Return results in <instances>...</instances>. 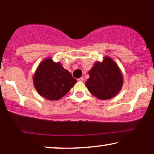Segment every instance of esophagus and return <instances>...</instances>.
I'll use <instances>...</instances> for the list:
<instances>
[{
	"mask_svg": "<svg viewBox=\"0 0 154 154\" xmlns=\"http://www.w3.org/2000/svg\"><path fill=\"white\" fill-rule=\"evenodd\" d=\"M83 81H84L83 77H81V78H80V79H78V81H79V82H83Z\"/></svg>",
	"mask_w": 154,
	"mask_h": 154,
	"instance_id": "esophagus-1",
	"label": "esophagus"
}]
</instances>
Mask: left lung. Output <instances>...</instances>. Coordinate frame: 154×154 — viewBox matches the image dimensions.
I'll return each instance as SVG.
<instances>
[{
  "label": "left lung",
  "mask_w": 154,
  "mask_h": 154,
  "mask_svg": "<svg viewBox=\"0 0 154 154\" xmlns=\"http://www.w3.org/2000/svg\"><path fill=\"white\" fill-rule=\"evenodd\" d=\"M88 73L90 78L85 86L92 95L100 100L114 97L123 87V73L116 63L108 56H105L102 62L94 63Z\"/></svg>",
  "instance_id": "left-lung-1"
}]
</instances>
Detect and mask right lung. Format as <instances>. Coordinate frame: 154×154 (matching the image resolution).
<instances>
[{
	"mask_svg": "<svg viewBox=\"0 0 154 154\" xmlns=\"http://www.w3.org/2000/svg\"><path fill=\"white\" fill-rule=\"evenodd\" d=\"M33 85L40 95L48 100H59L77 83L60 62L50 57L40 63L33 77Z\"/></svg>",
	"mask_w": 154,
	"mask_h": 154,
	"instance_id": "obj_1",
	"label": "right lung"
}]
</instances>
